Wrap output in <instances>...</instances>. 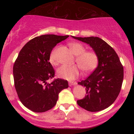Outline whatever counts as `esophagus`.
Here are the masks:
<instances>
[{
	"instance_id": "esophagus-1",
	"label": "esophagus",
	"mask_w": 134,
	"mask_h": 134,
	"mask_svg": "<svg viewBox=\"0 0 134 134\" xmlns=\"http://www.w3.org/2000/svg\"><path fill=\"white\" fill-rule=\"evenodd\" d=\"M69 86H71L76 85L77 82H75V81H70V82H69Z\"/></svg>"
}]
</instances>
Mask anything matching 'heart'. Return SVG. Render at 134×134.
Listing matches in <instances>:
<instances>
[{"instance_id":"b5f03b06","label":"heart","mask_w":134,"mask_h":134,"mask_svg":"<svg viewBox=\"0 0 134 134\" xmlns=\"http://www.w3.org/2000/svg\"><path fill=\"white\" fill-rule=\"evenodd\" d=\"M69 45L74 55H77L76 62L78 65L61 66L57 71L58 76L64 79L72 80L80 76L82 69L86 72H91L97 68L99 64V58L94 52L86 51L85 47L78 42H71ZM57 50V48L53 49L49 57L50 64L53 65L58 64Z\"/></svg>"}]
</instances>
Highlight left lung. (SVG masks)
Wrapping results in <instances>:
<instances>
[{
    "label": "left lung",
    "mask_w": 134,
    "mask_h": 134,
    "mask_svg": "<svg viewBox=\"0 0 134 134\" xmlns=\"http://www.w3.org/2000/svg\"><path fill=\"white\" fill-rule=\"evenodd\" d=\"M72 37L90 44L99 58V64L93 73L78 82L86 87V95L77 103L89 111L104 110L114 103L120 92L124 79L122 64L114 49L101 38Z\"/></svg>",
    "instance_id": "obj_1"
}]
</instances>
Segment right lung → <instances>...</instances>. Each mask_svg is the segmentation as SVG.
Here are the masks:
<instances>
[{
    "label": "right lung",
    "mask_w": 134,
    "mask_h": 134,
    "mask_svg": "<svg viewBox=\"0 0 134 134\" xmlns=\"http://www.w3.org/2000/svg\"><path fill=\"white\" fill-rule=\"evenodd\" d=\"M69 36L41 35L29 41L19 52L13 66L14 86L24 107L36 113L50 110L56 104L58 94L69 87L67 80L54 79L55 70L49 62L57 44Z\"/></svg>",
    "instance_id": "obj_1"
}]
</instances>
